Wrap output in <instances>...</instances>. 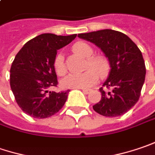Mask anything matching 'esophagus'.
<instances>
[{
  "instance_id": "34e87169",
  "label": "esophagus",
  "mask_w": 155,
  "mask_h": 155,
  "mask_svg": "<svg viewBox=\"0 0 155 155\" xmlns=\"http://www.w3.org/2000/svg\"><path fill=\"white\" fill-rule=\"evenodd\" d=\"M82 92L86 94H90L92 90L91 89H86V88H82Z\"/></svg>"
}]
</instances>
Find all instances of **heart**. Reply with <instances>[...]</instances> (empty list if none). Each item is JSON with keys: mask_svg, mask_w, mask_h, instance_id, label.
I'll list each match as a JSON object with an SVG mask.
<instances>
[{"mask_svg": "<svg viewBox=\"0 0 155 155\" xmlns=\"http://www.w3.org/2000/svg\"><path fill=\"white\" fill-rule=\"evenodd\" d=\"M74 51L87 58V68H91L83 73L70 74L64 78L62 84L66 87L72 88H88L96 83L97 74L101 78L106 77L109 72V62L107 58L101 55H94V50L90 45L85 42H79L74 46ZM54 68L58 75H64L67 72L64 56L62 54H57L54 61ZM97 73H95V72Z\"/></svg>", "mask_w": 155, "mask_h": 155, "instance_id": "heart-1", "label": "heart"}]
</instances>
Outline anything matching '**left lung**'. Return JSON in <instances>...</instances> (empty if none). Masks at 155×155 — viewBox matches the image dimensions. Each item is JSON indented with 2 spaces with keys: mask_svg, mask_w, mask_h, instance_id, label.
Listing matches in <instances>:
<instances>
[{
  "mask_svg": "<svg viewBox=\"0 0 155 155\" xmlns=\"http://www.w3.org/2000/svg\"><path fill=\"white\" fill-rule=\"evenodd\" d=\"M78 37L95 44L107 57L110 72L100 88L101 101L93 106L98 114L116 117L130 110L138 101L144 84L146 67L142 54L130 38L112 29L79 34Z\"/></svg>",
  "mask_w": 155,
  "mask_h": 155,
  "instance_id": "obj_1",
  "label": "left lung"
}]
</instances>
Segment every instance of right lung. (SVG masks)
Wrapping results in <instances>:
<instances>
[{"label":"right lung","instance_id":"1","mask_svg":"<svg viewBox=\"0 0 155 155\" xmlns=\"http://www.w3.org/2000/svg\"><path fill=\"white\" fill-rule=\"evenodd\" d=\"M75 35L42 34L18 52L10 68V87L18 106L34 118L50 117L62 108L70 90L56 93L57 75L54 61L57 50L69 44Z\"/></svg>","mask_w":155,"mask_h":155}]
</instances>
